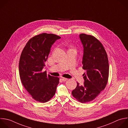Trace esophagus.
Listing matches in <instances>:
<instances>
[{
	"instance_id": "esophagus-1",
	"label": "esophagus",
	"mask_w": 128,
	"mask_h": 128,
	"mask_svg": "<svg viewBox=\"0 0 128 128\" xmlns=\"http://www.w3.org/2000/svg\"><path fill=\"white\" fill-rule=\"evenodd\" d=\"M61 79H62V81H66V80H68L67 78H64V77H62V78H61Z\"/></svg>"
}]
</instances>
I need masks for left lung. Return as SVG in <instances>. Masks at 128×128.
<instances>
[{"label":"left lung","mask_w":128,"mask_h":128,"mask_svg":"<svg viewBox=\"0 0 128 128\" xmlns=\"http://www.w3.org/2000/svg\"><path fill=\"white\" fill-rule=\"evenodd\" d=\"M80 38L83 46L82 68L84 74L82 86L77 83L72 92L73 96L81 103L94 100L107 84L109 75V64L106 52L101 42L93 36L81 34Z\"/></svg>","instance_id":"left-lung-1"}]
</instances>
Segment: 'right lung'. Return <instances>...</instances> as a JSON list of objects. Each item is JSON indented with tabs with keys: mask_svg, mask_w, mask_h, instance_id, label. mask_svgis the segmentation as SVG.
<instances>
[{
	"mask_svg": "<svg viewBox=\"0 0 128 128\" xmlns=\"http://www.w3.org/2000/svg\"><path fill=\"white\" fill-rule=\"evenodd\" d=\"M60 36L53 34H37L27 42L20 55L19 73L23 86L35 100L44 103L55 94L59 78L42 72L52 45Z\"/></svg>",
	"mask_w": 128,
	"mask_h": 128,
	"instance_id": "right-lung-1",
	"label": "right lung"
}]
</instances>
